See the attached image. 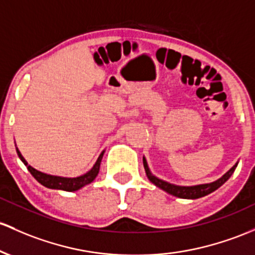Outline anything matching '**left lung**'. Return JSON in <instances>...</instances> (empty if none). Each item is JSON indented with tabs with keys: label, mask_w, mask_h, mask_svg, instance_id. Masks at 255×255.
Segmentation results:
<instances>
[{
	"label": "left lung",
	"mask_w": 255,
	"mask_h": 255,
	"mask_svg": "<svg viewBox=\"0 0 255 255\" xmlns=\"http://www.w3.org/2000/svg\"><path fill=\"white\" fill-rule=\"evenodd\" d=\"M142 163H144L145 173H146L147 178H149V180L153 184V185L159 187V189H162L163 191L168 192L169 195L175 196V197L186 198V200H196V198H200V197H203V196H206V195H209L211 192L215 191L218 187L222 186L223 184L225 183V181L231 177L232 173L235 172V169H236L239 162H236V163L234 164V167H232V168L229 169L228 172H226L222 178H219L218 180L213 181V183L200 184V185H194V186L174 185V184H170V183H168V181L162 180V179L155 177V175L151 173L149 166H147L146 158H145V157H142Z\"/></svg>",
	"instance_id": "8db88e82"
}]
</instances>
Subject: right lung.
<instances>
[{
  "instance_id": "1",
  "label": "right lung",
  "mask_w": 255,
  "mask_h": 255,
  "mask_svg": "<svg viewBox=\"0 0 255 255\" xmlns=\"http://www.w3.org/2000/svg\"><path fill=\"white\" fill-rule=\"evenodd\" d=\"M105 151H103L102 153L98 157L97 162L94 163V166L92 167L91 170L85 173V174L80 175V177L76 178H66V177H58V175H50L47 174V173L40 172V170L35 169L33 167L29 166V163L26 162V159L23 157V155L20 153V151L16 147V153H18L19 158L21 159V162L27 167V170L31 173V175L41 185L48 187V189H55V190H64V191H77L81 187L88 185L91 184L94 179L97 178L98 173H99L100 169V162H102L103 156H104Z\"/></svg>"
}]
</instances>
